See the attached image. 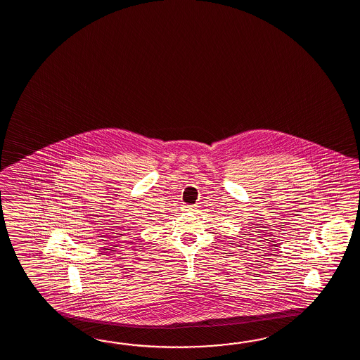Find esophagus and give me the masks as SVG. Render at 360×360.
I'll list each match as a JSON object with an SVG mask.
<instances>
[{
	"instance_id": "34e87169",
	"label": "esophagus",
	"mask_w": 360,
	"mask_h": 360,
	"mask_svg": "<svg viewBox=\"0 0 360 360\" xmlns=\"http://www.w3.org/2000/svg\"><path fill=\"white\" fill-rule=\"evenodd\" d=\"M185 211H188V212H194V211H195V208L193 206H185Z\"/></svg>"
}]
</instances>
